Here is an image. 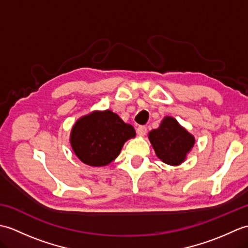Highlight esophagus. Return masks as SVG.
Here are the masks:
<instances>
[{
    "mask_svg": "<svg viewBox=\"0 0 248 248\" xmlns=\"http://www.w3.org/2000/svg\"><path fill=\"white\" fill-rule=\"evenodd\" d=\"M136 132H138L140 136H144L147 133V128L145 125H140V127L136 129Z\"/></svg>",
    "mask_w": 248,
    "mask_h": 248,
    "instance_id": "34e87169",
    "label": "esophagus"
}]
</instances>
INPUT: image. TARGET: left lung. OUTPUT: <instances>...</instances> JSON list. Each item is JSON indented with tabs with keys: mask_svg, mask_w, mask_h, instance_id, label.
Masks as SVG:
<instances>
[{
	"mask_svg": "<svg viewBox=\"0 0 248 248\" xmlns=\"http://www.w3.org/2000/svg\"><path fill=\"white\" fill-rule=\"evenodd\" d=\"M149 140L156 156L168 165H180L195 144L194 136L167 116L160 127L149 132Z\"/></svg>",
	"mask_w": 248,
	"mask_h": 248,
	"instance_id": "obj_1",
	"label": "left lung"
}]
</instances>
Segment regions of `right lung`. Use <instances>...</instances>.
<instances>
[{
    "instance_id": "right-lung-1",
    "label": "right lung",
    "mask_w": 248,
    "mask_h": 248,
    "mask_svg": "<svg viewBox=\"0 0 248 248\" xmlns=\"http://www.w3.org/2000/svg\"><path fill=\"white\" fill-rule=\"evenodd\" d=\"M135 136L131 124L107 109L93 112L72 127L70 144L76 155L89 166H105L120 154L125 141Z\"/></svg>"
}]
</instances>
